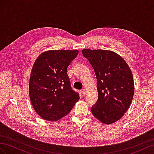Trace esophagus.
<instances>
[{"label":"esophagus","instance_id":"1","mask_svg":"<svg viewBox=\"0 0 154 154\" xmlns=\"http://www.w3.org/2000/svg\"><path fill=\"white\" fill-rule=\"evenodd\" d=\"M81 92H82V95H83V96H85V94H86V90H85V89H82V90H81Z\"/></svg>","mask_w":154,"mask_h":154}]
</instances>
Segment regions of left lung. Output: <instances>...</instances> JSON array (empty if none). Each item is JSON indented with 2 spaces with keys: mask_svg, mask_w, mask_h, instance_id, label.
Listing matches in <instances>:
<instances>
[{
  "mask_svg": "<svg viewBox=\"0 0 154 154\" xmlns=\"http://www.w3.org/2000/svg\"><path fill=\"white\" fill-rule=\"evenodd\" d=\"M95 72L98 100L91 108L93 116L105 124L115 123L124 116L133 100V77L119 54L108 50L82 51Z\"/></svg>",
  "mask_w": 154,
  "mask_h": 154,
  "instance_id": "obj_1",
  "label": "left lung"
}]
</instances>
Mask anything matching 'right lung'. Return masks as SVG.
I'll list each match as a JSON object with an SVG mask.
<instances>
[{
    "label": "right lung",
    "mask_w": 154,
    "mask_h": 154,
    "mask_svg": "<svg viewBox=\"0 0 154 154\" xmlns=\"http://www.w3.org/2000/svg\"><path fill=\"white\" fill-rule=\"evenodd\" d=\"M78 53V50H49L35 60L30 77L29 97L35 111L43 119H61L79 100L67 73Z\"/></svg>",
    "instance_id": "1"
}]
</instances>
